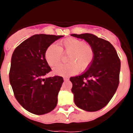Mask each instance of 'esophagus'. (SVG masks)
Returning a JSON list of instances; mask_svg holds the SVG:
<instances>
[{
  "instance_id": "obj_1",
  "label": "esophagus",
  "mask_w": 133,
  "mask_h": 133,
  "mask_svg": "<svg viewBox=\"0 0 133 133\" xmlns=\"http://www.w3.org/2000/svg\"><path fill=\"white\" fill-rule=\"evenodd\" d=\"M64 78V81H68V80H69V77H64V78Z\"/></svg>"
}]
</instances>
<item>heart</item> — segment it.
<instances>
[{
	"label": "heart",
	"mask_w": 133,
	"mask_h": 133,
	"mask_svg": "<svg viewBox=\"0 0 133 133\" xmlns=\"http://www.w3.org/2000/svg\"><path fill=\"white\" fill-rule=\"evenodd\" d=\"M68 56L67 64H59L53 69L54 73L60 76L76 75L80 69L84 71L92 64L95 58V50L90 44L75 38H67L60 42L58 46L49 45L44 52V58L49 66H53L62 59L63 54Z\"/></svg>",
	"instance_id": "heart-1"
}]
</instances>
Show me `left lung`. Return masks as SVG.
<instances>
[{"label":"left lung","mask_w":133,"mask_h":133,"mask_svg":"<svg viewBox=\"0 0 133 133\" xmlns=\"http://www.w3.org/2000/svg\"><path fill=\"white\" fill-rule=\"evenodd\" d=\"M71 36L85 40L95 50V58L89 69L70 78L74 101L83 110L97 111L109 103L118 88L121 61L109 41L89 33Z\"/></svg>","instance_id":"8db88e82"}]
</instances>
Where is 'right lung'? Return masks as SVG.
I'll list each match as a JSON object with an SVG mask.
<instances>
[{
  "label": "right lung",
  "instance_id": "add662e5",
  "mask_svg": "<svg viewBox=\"0 0 133 133\" xmlns=\"http://www.w3.org/2000/svg\"><path fill=\"white\" fill-rule=\"evenodd\" d=\"M63 36L35 35L14 50L9 80L14 95L21 106L35 115H44L56 107L63 83L60 76L44 78L51 71L44 58L49 45Z\"/></svg>",
  "mask_w": 133,
  "mask_h": 133
}]
</instances>
